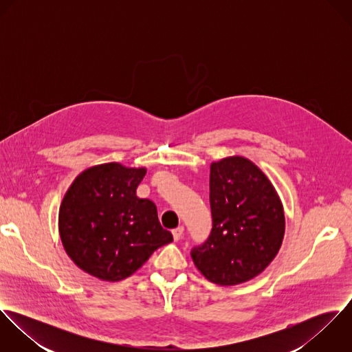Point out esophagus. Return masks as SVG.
I'll list each match as a JSON object with an SVG mask.
<instances>
[{
  "instance_id": "1",
  "label": "esophagus",
  "mask_w": 352,
  "mask_h": 352,
  "mask_svg": "<svg viewBox=\"0 0 352 352\" xmlns=\"http://www.w3.org/2000/svg\"><path fill=\"white\" fill-rule=\"evenodd\" d=\"M172 234H173V239H175V241H179V240L183 237V234H184V228H183V226H179V228L173 229Z\"/></svg>"
}]
</instances>
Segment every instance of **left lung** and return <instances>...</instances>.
Masks as SVG:
<instances>
[{"mask_svg":"<svg viewBox=\"0 0 352 352\" xmlns=\"http://www.w3.org/2000/svg\"><path fill=\"white\" fill-rule=\"evenodd\" d=\"M212 230L191 252L201 275L221 286L245 283L261 274L282 247V201L263 170L243 155L210 165Z\"/></svg>","mask_w":352,"mask_h":352,"instance_id":"obj_1","label":"left lung"}]
</instances>
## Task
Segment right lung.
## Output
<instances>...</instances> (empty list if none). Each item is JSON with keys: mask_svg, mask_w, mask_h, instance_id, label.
<instances>
[{"mask_svg": "<svg viewBox=\"0 0 352 352\" xmlns=\"http://www.w3.org/2000/svg\"><path fill=\"white\" fill-rule=\"evenodd\" d=\"M146 168L105 162L87 168L60 201L58 230L63 250L84 272L119 282L138 271L160 247L173 241L157 207L137 197Z\"/></svg>", "mask_w": 352, "mask_h": 352, "instance_id": "obj_1", "label": "right lung"}]
</instances>
